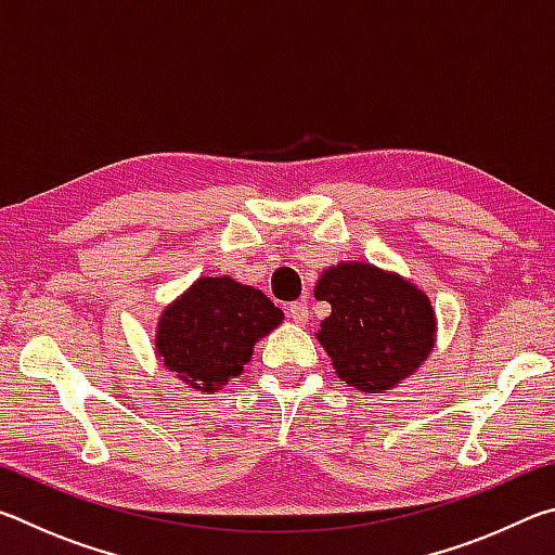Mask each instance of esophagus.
I'll list each match as a JSON object with an SVG mask.
<instances>
[{"instance_id": "34e87169", "label": "esophagus", "mask_w": 555, "mask_h": 555, "mask_svg": "<svg viewBox=\"0 0 555 555\" xmlns=\"http://www.w3.org/2000/svg\"><path fill=\"white\" fill-rule=\"evenodd\" d=\"M286 315L294 323H306L308 321V304L306 300H294V304L286 306Z\"/></svg>"}]
</instances>
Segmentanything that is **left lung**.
I'll return each mask as SVG.
<instances>
[{
	"label": "left lung",
	"instance_id": "left-lung-1",
	"mask_svg": "<svg viewBox=\"0 0 555 555\" xmlns=\"http://www.w3.org/2000/svg\"><path fill=\"white\" fill-rule=\"evenodd\" d=\"M315 298L331 304L318 343L350 387L382 393L406 379L434 350L436 315L411 281L362 261L323 271Z\"/></svg>",
	"mask_w": 555,
	"mask_h": 555
}]
</instances>
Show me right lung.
I'll list each match as a JSON object with an SVG mask.
<instances>
[{"label": "right lung", "instance_id": "obj_1", "mask_svg": "<svg viewBox=\"0 0 555 555\" xmlns=\"http://www.w3.org/2000/svg\"><path fill=\"white\" fill-rule=\"evenodd\" d=\"M284 313L259 288L203 276L158 318L156 354L195 391H218L249 362Z\"/></svg>", "mask_w": 555, "mask_h": 555}]
</instances>
